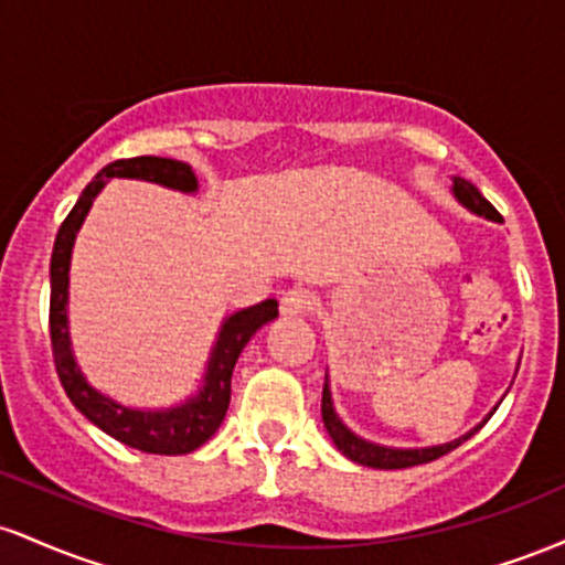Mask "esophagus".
Wrapping results in <instances>:
<instances>
[{
    "instance_id": "obj_1",
    "label": "esophagus",
    "mask_w": 565,
    "mask_h": 565,
    "mask_svg": "<svg viewBox=\"0 0 565 565\" xmlns=\"http://www.w3.org/2000/svg\"><path fill=\"white\" fill-rule=\"evenodd\" d=\"M316 308V295L305 287H291L281 295L284 316H305Z\"/></svg>"
}]
</instances>
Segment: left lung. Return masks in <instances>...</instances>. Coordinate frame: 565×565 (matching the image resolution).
I'll use <instances>...</instances> for the list:
<instances>
[{"label":"left lung","instance_id":"obj_1","mask_svg":"<svg viewBox=\"0 0 565 565\" xmlns=\"http://www.w3.org/2000/svg\"><path fill=\"white\" fill-rule=\"evenodd\" d=\"M454 193H457V199L462 201L468 210L476 212V215H483L489 220H497V223H502V215L491 206V201H486L481 193H478V188H472L468 180L462 178H454ZM497 412V408H494ZM321 417H323V427H327V433L332 436L334 446L345 454L348 459H353V462L359 465H366V468H377V470H404V468H414V465H425V462H433V459L444 457V454H449L457 449V446H462L465 440L476 436L478 430H481L486 417L481 425L472 427L468 436L451 440V444H444V446H430V449H385V446H377V444H369V440L353 436V433L348 430L345 425L340 423V417L334 414V406H332V393H329V382H323V395H321Z\"/></svg>","mask_w":565,"mask_h":565}]
</instances>
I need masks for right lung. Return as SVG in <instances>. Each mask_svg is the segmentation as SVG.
Listing matches in <instances>:
<instances>
[{
  "label": "right lung",
  "instance_id": "obj_1",
  "mask_svg": "<svg viewBox=\"0 0 565 565\" xmlns=\"http://www.w3.org/2000/svg\"><path fill=\"white\" fill-rule=\"evenodd\" d=\"M108 178H138L185 193H193L199 185L196 174L185 161L135 157L111 161V164L97 172L93 183L84 188L79 201L68 212V217L63 220L61 231H57L53 260H50V342H53L57 380H61L71 404L79 408L89 423L100 427L103 433H108L119 444H127L146 454H167V457L188 454L215 436L231 404L233 366H236L238 355H242L246 342L252 340V334L276 319L278 302L265 300L260 305H252V308L238 310V313L223 321L215 348H212L210 366H206L204 387H201L196 398H191L183 406L167 408V412H138V408L116 404V401L97 393L95 387H89L68 348V263L76 231H79L89 206H93V199L100 193Z\"/></svg>",
  "mask_w": 565,
  "mask_h": 565
}]
</instances>
